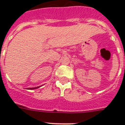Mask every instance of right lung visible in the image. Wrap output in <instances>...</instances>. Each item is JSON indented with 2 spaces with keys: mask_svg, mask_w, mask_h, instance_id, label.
<instances>
[{
  "mask_svg": "<svg viewBox=\"0 0 125 125\" xmlns=\"http://www.w3.org/2000/svg\"><path fill=\"white\" fill-rule=\"evenodd\" d=\"M38 87H34V88H31V89H36V88H38ZM29 89H30V88H29Z\"/></svg>",
  "mask_w": 125,
  "mask_h": 125,
  "instance_id": "add662e5",
  "label": "right lung"
}]
</instances>
